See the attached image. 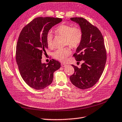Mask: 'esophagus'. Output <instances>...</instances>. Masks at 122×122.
<instances>
[{"instance_id":"34e87169","label":"esophagus","mask_w":122,"mask_h":122,"mask_svg":"<svg viewBox=\"0 0 122 122\" xmlns=\"http://www.w3.org/2000/svg\"><path fill=\"white\" fill-rule=\"evenodd\" d=\"M66 64H65V63H61V66H62V67H65L66 66Z\"/></svg>"}]
</instances>
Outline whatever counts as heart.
Here are the masks:
<instances>
[{"label": "heart", "mask_w": 122, "mask_h": 122, "mask_svg": "<svg viewBox=\"0 0 122 122\" xmlns=\"http://www.w3.org/2000/svg\"><path fill=\"white\" fill-rule=\"evenodd\" d=\"M57 35L64 37L65 45H68L73 48L78 47L81 43L83 32L81 29L78 27H73L71 25L61 24L54 29ZM46 41L49 48L53 47V36L51 33H48L46 36ZM71 54V49L69 47L58 49L54 52L53 57L61 62H65Z\"/></svg>", "instance_id": "heart-1"}]
</instances>
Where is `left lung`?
Returning <instances> with one entry per match:
<instances>
[{"label": "left lung", "mask_w": 122, "mask_h": 122, "mask_svg": "<svg viewBox=\"0 0 122 122\" xmlns=\"http://www.w3.org/2000/svg\"><path fill=\"white\" fill-rule=\"evenodd\" d=\"M71 20L79 25L83 32L81 43L73 55L77 61H83L78 68L71 64L74 73L70 79L73 85L80 89L91 88L98 81L104 70L107 54L104 38L96 26L82 17Z\"/></svg>", "instance_id": "1"}]
</instances>
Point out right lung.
<instances>
[{
    "label": "right lung",
    "mask_w": 122,
    "mask_h": 122,
    "mask_svg": "<svg viewBox=\"0 0 122 122\" xmlns=\"http://www.w3.org/2000/svg\"><path fill=\"white\" fill-rule=\"evenodd\" d=\"M62 18L39 17L25 26L20 34L16 49V60L22 78L33 89L42 90L51 85L54 71L61 64L52 59L41 62L42 56L48 48L46 37L49 30Z\"/></svg>",
    "instance_id": "1"
}]
</instances>
